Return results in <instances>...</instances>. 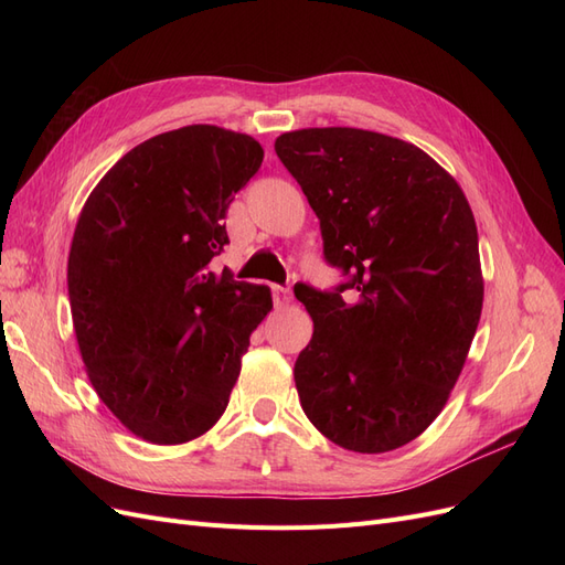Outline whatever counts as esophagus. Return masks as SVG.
<instances>
[{
  "label": "esophagus",
  "instance_id": "34e87169",
  "mask_svg": "<svg viewBox=\"0 0 565 565\" xmlns=\"http://www.w3.org/2000/svg\"><path fill=\"white\" fill-rule=\"evenodd\" d=\"M273 301H276L278 309H285V306L292 303V292H289L287 287L280 285H273Z\"/></svg>",
  "mask_w": 565,
  "mask_h": 565
}]
</instances>
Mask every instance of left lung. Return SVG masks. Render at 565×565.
Wrapping results in <instances>:
<instances>
[{
	"label": "left lung",
	"instance_id": "8db88e82",
	"mask_svg": "<svg viewBox=\"0 0 565 565\" xmlns=\"http://www.w3.org/2000/svg\"><path fill=\"white\" fill-rule=\"evenodd\" d=\"M276 152L320 218L324 259L349 276L334 292L295 287L313 318L295 363L303 413L347 450L403 448L446 407L481 320L467 195L422 148L380 131L297 129Z\"/></svg>",
	"mask_w": 565,
	"mask_h": 565
}]
</instances>
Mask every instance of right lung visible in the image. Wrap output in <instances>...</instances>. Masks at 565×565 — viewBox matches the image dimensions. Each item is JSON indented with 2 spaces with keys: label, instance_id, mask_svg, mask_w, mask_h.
<instances>
[{
  "label": "right lung",
  "instance_id": "obj_1",
  "mask_svg": "<svg viewBox=\"0 0 565 565\" xmlns=\"http://www.w3.org/2000/svg\"><path fill=\"white\" fill-rule=\"evenodd\" d=\"M262 160L247 134L188 125L131 148L79 212L67 295L82 361L110 413L156 446L218 422L273 309L266 285L212 268L228 204Z\"/></svg>",
  "mask_w": 565,
  "mask_h": 565
}]
</instances>
